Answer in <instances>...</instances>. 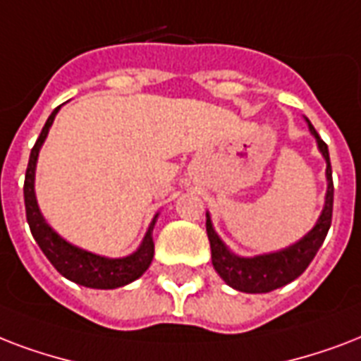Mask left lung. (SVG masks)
Returning <instances> with one entry per match:
<instances>
[{"instance_id": "left-lung-1", "label": "left lung", "mask_w": 361, "mask_h": 361, "mask_svg": "<svg viewBox=\"0 0 361 361\" xmlns=\"http://www.w3.org/2000/svg\"><path fill=\"white\" fill-rule=\"evenodd\" d=\"M307 120V118H305ZM311 135L317 139V147L326 160V180L328 190L324 197V207L317 224L301 237L300 241L275 252L258 254V256H239L226 247V243L214 231L211 214L207 212V235L211 243L212 267L216 269L222 281L239 292L247 294H267L271 290L286 286L288 282L295 281L309 267L312 258L317 256L318 248L322 247L331 226L334 212V180H331V164H329L328 145L320 139L317 130L307 120Z\"/></svg>"}]
</instances>
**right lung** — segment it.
I'll list each match as a JSON object with an SVG mask.
<instances>
[{
    "label": "right lung",
    "mask_w": 361,
    "mask_h": 361,
    "mask_svg": "<svg viewBox=\"0 0 361 361\" xmlns=\"http://www.w3.org/2000/svg\"><path fill=\"white\" fill-rule=\"evenodd\" d=\"M58 111L60 107L52 111L47 124L43 126L41 135L33 145L30 161H27L26 180H24V203H26V219L32 235L44 256L49 258L50 264L54 265L56 271L69 281L77 282L80 286L96 288V290H114V288L126 286V284L137 281L152 264V258H154L152 230H154L160 212L154 214V219L150 222L149 230L142 237L141 245L137 247L135 252H131L130 256H124V258H107V256H99L90 250H85L73 243L66 241L58 231L52 230L39 209L37 195H35V167H37L41 147L49 135L50 126L54 122Z\"/></svg>",
    "instance_id": "1"
}]
</instances>
